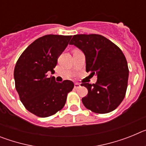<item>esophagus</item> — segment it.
I'll list each match as a JSON object with an SVG mask.
<instances>
[{
  "label": "esophagus",
  "mask_w": 146,
  "mask_h": 146,
  "mask_svg": "<svg viewBox=\"0 0 146 146\" xmlns=\"http://www.w3.org/2000/svg\"><path fill=\"white\" fill-rule=\"evenodd\" d=\"M80 87V85L79 83H74V88L77 89L79 88Z\"/></svg>",
  "instance_id": "esophagus-1"
}]
</instances>
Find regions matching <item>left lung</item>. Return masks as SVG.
Returning <instances> with one entry per match:
<instances>
[{
  "label": "left lung",
  "mask_w": 146,
  "mask_h": 146,
  "mask_svg": "<svg viewBox=\"0 0 146 146\" xmlns=\"http://www.w3.org/2000/svg\"><path fill=\"white\" fill-rule=\"evenodd\" d=\"M69 44L82 50L86 72L97 76L95 84H81L88 91L82 99V104L96 113L116 109L125 97L129 77L128 64L121 49L99 34L74 35Z\"/></svg>",
  "instance_id": "obj_1"
}]
</instances>
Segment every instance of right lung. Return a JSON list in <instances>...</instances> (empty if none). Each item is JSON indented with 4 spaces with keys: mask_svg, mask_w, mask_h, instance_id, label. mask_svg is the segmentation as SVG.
<instances>
[{
    "mask_svg": "<svg viewBox=\"0 0 146 146\" xmlns=\"http://www.w3.org/2000/svg\"><path fill=\"white\" fill-rule=\"evenodd\" d=\"M72 36L46 35L35 40L22 53L15 67V88L20 101L33 114L45 118L55 114L65 105L68 93L72 91L71 80L57 82L53 74L58 56Z\"/></svg>",
    "mask_w": 146,
    "mask_h": 146,
    "instance_id": "add662e5",
    "label": "right lung"
}]
</instances>
